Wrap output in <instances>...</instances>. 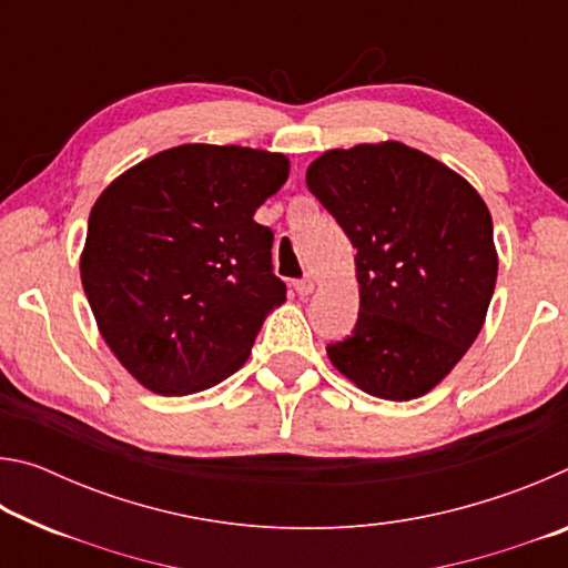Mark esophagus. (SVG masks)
I'll use <instances>...</instances> for the list:
<instances>
[{"mask_svg":"<svg viewBox=\"0 0 568 568\" xmlns=\"http://www.w3.org/2000/svg\"><path fill=\"white\" fill-rule=\"evenodd\" d=\"M315 287H318V281H315L313 275H307V277H303V281L295 283V291L301 293V295H311Z\"/></svg>","mask_w":568,"mask_h":568,"instance_id":"esophagus-1","label":"esophagus"}]
</instances>
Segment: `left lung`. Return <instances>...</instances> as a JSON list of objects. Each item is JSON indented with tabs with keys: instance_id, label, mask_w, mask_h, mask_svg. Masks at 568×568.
I'll list each match as a JSON object with an SVG mask.
<instances>
[{
	"instance_id": "left-lung-1",
	"label": "left lung",
	"mask_w": 568,
	"mask_h": 568,
	"mask_svg": "<svg viewBox=\"0 0 568 568\" xmlns=\"http://www.w3.org/2000/svg\"><path fill=\"white\" fill-rule=\"evenodd\" d=\"M305 182L358 250V323L328 345L331 363L368 396H426L474 345L491 303L498 253L484 197L396 140L323 152Z\"/></svg>"
}]
</instances>
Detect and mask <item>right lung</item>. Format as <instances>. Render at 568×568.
I'll return each mask as SVG.
<instances>
[{"label": "right lung", "mask_w": 568, "mask_h": 568, "mask_svg": "<svg viewBox=\"0 0 568 568\" xmlns=\"http://www.w3.org/2000/svg\"><path fill=\"white\" fill-rule=\"evenodd\" d=\"M283 152L190 142L114 178L92 205L80 255L98 331L160 396L217 386L285 303L273 233L253 215L283 187Z\"/></svg>", "instance_id": "add662e5"}]
</instances>
